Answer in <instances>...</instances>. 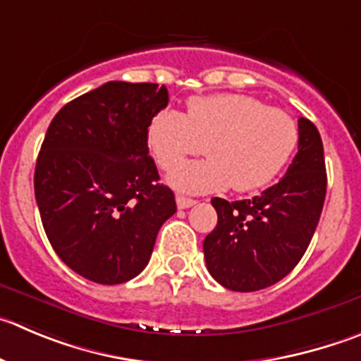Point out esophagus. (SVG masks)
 <instances>
[{
  "mask_svg": "<svg viewBox=\"0 0 361 361\" xmlns=\"http://www.w3.org/2000/svg\"><path fill=\"white\" fill-rule=\"evenodd\" d=\"M175 200H177V207L178 209H190V207H193L195 204H197V200H193V198L180 197V195H178V197L175 198Z\"/></svg>",
  "mask_w": 361,
  "mask_h": 361,
  "instance_id": "esophagus-1",
  "label": "esophagus"
}]
</instances>
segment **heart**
Wrapping results in <instances>:
<instances>
[{
    "instance_id": "heart-1",
    "label": "heart",
    "mask_w": 361,
    "mask_h": 361,
    "mask_svg": "<svg viewBox=\"0 0 361 361\" xmlns=\"http://www.w3.org/2000/svg\"><path fill=\"white\" fill-rule=\"evenodd\" d=\"M149 147L163 170L204 149L208 157L181 165L170 186L191 195L216 193L228 186L239 193L259 190L280 173L300 140L298 123L281 108L243 94L193 97L188 111L164 108L150 120Z\"/></svg>"
}]
</instances>
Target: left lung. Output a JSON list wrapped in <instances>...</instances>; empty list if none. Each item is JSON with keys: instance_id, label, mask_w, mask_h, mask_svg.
<instances>
[{"instance_id": "1", "label": "left lung", "mask_w": 361, "mask_h": 361, "mask_svg": "<svg viewBox=\"0 0 361 361\" xmlns=\"http://www.w3.org/2000/svg\"><path fill=\"white\" fill-rule=\"evenodd\" d=\"M298 127V154L280 183L250 200H211L218 223L204 239L205 264L226 289L253 293L273 286L310 245L326 198L324 150L310 120L301 116Z\"/></svg>"}]
</instances>
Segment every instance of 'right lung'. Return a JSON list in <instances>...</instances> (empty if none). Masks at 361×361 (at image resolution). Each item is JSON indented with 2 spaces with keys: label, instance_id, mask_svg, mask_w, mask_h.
Returning a JSON list of instances; mask_svg holds the SVG:
<instances>
[{
  "label": "right lung",
  "instance_id": "obj_1",
  "mask_svg": "<svg viewBox=\"0 0 361 361\" xmlns=\"http://www.w3.org/2000/svg\"><path fill=\"white\" fill-rule=\"evenodd\" d=\"M166 104L164 85L108 81L49 123L37 157V205L56 255L87 280L116 286L138 276L177 211L147 140Z\"/></svg>",
  "mask_w": 361,
  "mask_h": 361
}]
</instances>
